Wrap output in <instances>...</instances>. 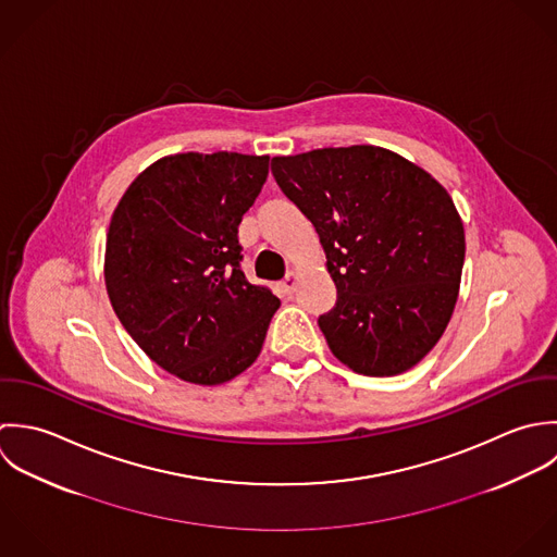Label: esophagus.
I'll return each mask as SVG.
<instances>
[{
    "label": "esophagus",
    "mask_w": 557,
    "mask_h": 557,
    "mask_svg": "<svg viewBox=\"0 0 557 557\" xmlns=\"http://www.w3.org/2000/svg\"><path fill=\"white\" fill-rule=\"evenodd\" d=\"M280 290L284 297H293L295 290H297V275L295 273H288L286 280L280 284Z\"/></svg>",
    "instance_id": "obj_1"
}]
</instances>
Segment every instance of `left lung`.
<instances>
[{
	"mask_svg": "<svg viewBox=\"0 0 557 557\" xmlns=\"http://www.w3.org/2000/svg\"><path fill=\"white\" fill-rule=\"evenodd\" d=\"M284 196L312 222L334 277L319 327L366 376L413 368L445 332L465 262V230L444 187L376 146L273 157Z\"/></svg>",
	"mask_w": 557,
	"mask_h": 557,
	"instance_id": "1",
	"label": "left lung"
}]
</instances>
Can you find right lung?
Returning a JSON list of instances; mask_svg holds the SVG:
<instances>
[{"label":"right lung","instance_id":"obj_1","mask_svg":"<svg viewBox=\"0 0 557 557\" xmlns=\"http://www.w3.org/2000/svg\"><path fill=\"white\" fill-rule=\"evenodd\" d=\"M269 157L185 152L144 170L113 211L106 284L113 312L163 370L220 385L260 355L280 299L240 271L238 223Z\"/></svg>","mask_w":557,"mask_h":557}]
</instances>
